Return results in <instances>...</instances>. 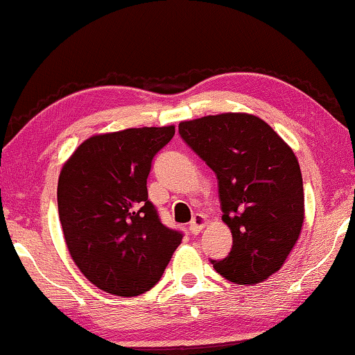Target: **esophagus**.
Wrapping results in <instances>:
<instances>
[{
    "label": "esophagus",
    "mask_w": 355,
    "mask_h": 355,
    "mask_svg": "<svg viewBox=\"0 0 355 355\" xmlns=\"http://www.w3.org/2000/svg\"><path fill=\"white\" fill-rule=\"evenodd\" d=\"M205 226H207V218H205L204 215L196 214L193 221H191V225H189V231H191L193 234H199V232L202 231Z\"/></svg>",
    "instance_id": "obj_1"
}]
</instances>
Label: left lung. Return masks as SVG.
<instances>
[{
	"label": "left lung",
	"mask_w": 355,
	"mask_h": 355,
	"mask_svg": "<svg viewBox=\"0 0 355 355\" xmlns=\"http://www.w3.org/2000/svg\"><path fill=\"white\" fill-rule=\"evenodd\" d=\"M187 145L215 172L232 248L215 271L255 285L282 268L304 220L303 177L295 153L268 123L247 113L183 121Z\"/></svg>",
	"instance_id": "8db88e82"
}]
</instances>
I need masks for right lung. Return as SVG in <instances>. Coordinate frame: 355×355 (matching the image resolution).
<instances>
[{"mask_svg": "<svg viewBox=\"0 0 355 355\" xmlns=\"http://www.w3.org/2000/svg\"><path fill=\"white\" fill-rule=\"evenodd\" d=\"M175 125L94 135L63 164L57 204L68 252L103 292L137 296L159 282L183 239L148 200L153 157Z\"/></svg>", "mask_w": 355, "mask_h": 355, "instance_id": "add662e5", "label": "right lung"}]
</instances>
